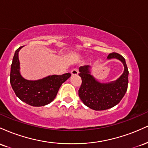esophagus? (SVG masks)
<instances>
[{"label": "esophagus", "instance_id": "esophagus-1", "mask_svg": "<svg viewBox=\"0 0 148 148\" xmlns=\"http://www.w3.org/2000/svg\"><path fill=\"white\" fill-rule=\"evenodd\" d=\"M71 74H72V76L78 75V74H79V71H78L77 69H73L71 71Z\"/></svg>", "mask_w": 148, "mask_h": 148}]
</instances>
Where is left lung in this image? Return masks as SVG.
Masks as SVG:
<instances>
[{
    "instance_id": "8db88e82",
    "label": "left lung",
    "mask_w": 148,
    "mask_h": 148,
    "mask_svg": "<svg viewBox=\"0 0 148 148\" xmlns=\"http://www.w3.org/2000/svg\"><path fill=\"white\" fill-rule=\"evenodd\" d=\"M107 58L118 59L123 62L124 72L118 79L110 83H100L91 75L90 66L79 67V75L82 84L79 96L86 106L95 111H103L115 106L121 101L128 86L129 71L125 59L117 53H111Z\"/></svg>"
}]
</instances>
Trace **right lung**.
Masks as SVG:
<instances>
[{
  "instance_id": "1",
  "label": "right lung",
  "mask_w": 148,
  "mask_h": 148,
  "mask_svg": "<svg viewBox=\"0 0 148 148\" xmlns=\"http://www.w3.org/2000/svg\"><path fill=\"white\" fill-rule=\"evenodd\" d=\"M22 47L16 49L13 57L10 71L12 88L16 97L30 106H43L49 104L53 101L61 85L70 77L71 74L48 76L35 81L24 79L20 73L18 60V52Z\"/></svg>"
}]
</instances>
